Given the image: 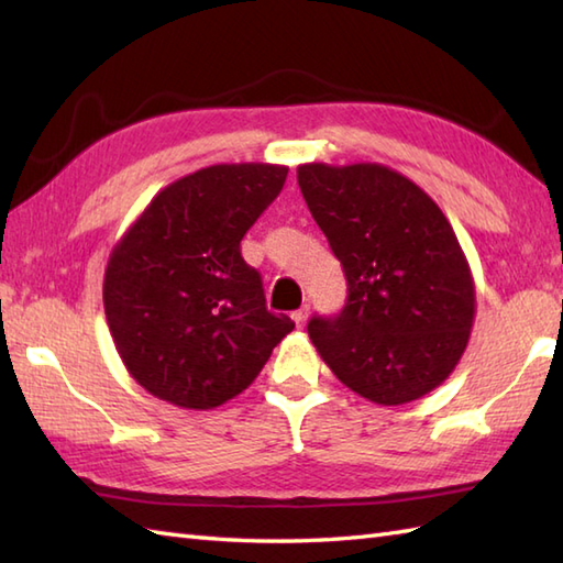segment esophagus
Masks as SVG:
<instances>
[{
    "instance_id": "obj_1",
    "label": "esophagus",
    "mask_w": 563,
    "mask_h": 563,
    "mask_svg": "<svg viewBox=\"0 0 563 563\" xmlns=\"http://www.w3.org/2000/svg\"><path fill=\"white\" fill-rule=\"evenodd\" d=\"M307 317H309V307H307V305L297 309V312H292V319H295V324H297V327H305Z\"/></svg>"
}]
</instances>
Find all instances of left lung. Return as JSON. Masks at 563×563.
I'll return each mask as SVG.
<instances>
[{
    "mask_svg": "<svg viewBox=\"0 0 563 563\" xmlns=\"http://www.w3.org/2000/svg\"><path fill=\"white\" fill-rule=\"evenodd\" d=\"M297 184L349 280L341 314L307 324L319 355L375 404L426 397L460 363L474 324V278L452 224L385 164H300Z\"/></svg>",
    "mask_w": 563,
    "mask_h": 563,
    "instance_id": "left-lung-1",
    "label": "left lung"
}]
</instances>
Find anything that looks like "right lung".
<instances>
[{"mask_svg":"<svg viewBox=\"0 0 563 563\" xmlns=\"http://www.w3.org/2000/svg\"><path fill=\"white\" fill-rule=\"evenodd\" d=\"M288 166L214 164L162 188L103 275V309L128 373L152 397L206 411L242 394L295 329L266 309L242 258L249 227Z\"/></svg>","mask_w":563,"mask_h":563,"instance_id":"1","label":"right lung"}]
</instances>
